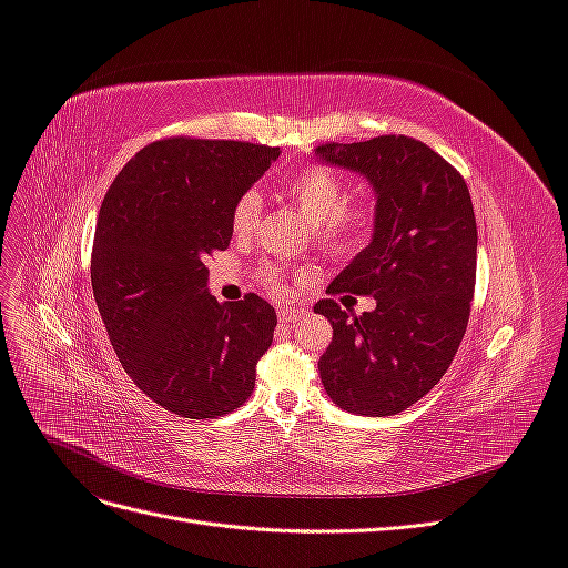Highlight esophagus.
Returning a JSON list of instances; mask_svg holds the SVG:
<instances>
[{
    "instance_id": "34e87169",
    "label": "esophagus",
    "mask_w": 568,
    "mask_h": 568,
    "mask_svg": "<svg viewBox=\"0 0 568 568\" xmlns=\"http://www.w3.org/2000/svg\"><path fill=\"white\" fill-rule=\"evenodd\" d=\"M301 311H291V307H280V322L282 324H288V322H296V320H301Z\"/></svg>"
}]
</instances>
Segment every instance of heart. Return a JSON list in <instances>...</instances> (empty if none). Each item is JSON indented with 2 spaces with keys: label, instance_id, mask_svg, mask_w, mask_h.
<instances>
[{
  "label": "heart",
  "instance_id": "b5f03b06",
  "mask_svg": "<svg viewBox=\"0 0 568 568\" xmlns=\"http://www.w3.org/2000/svg\"><path fill=\"white\" fill-rule=\"evenodd\" d=\"M284 194L313 225V242L322 253L346 257L365 246L374 225V211L365 201H348V184L336 170L326 165L301 168L286 180ZM261 213L263 196L255 189H246L232 205V232L236 236L253 234ZM261 282L270 288L282 286L284 267L277 263L265 265Z\"/></svg>",
  "mask_w": 568,
  "mask_h": 568
}]
</instances>
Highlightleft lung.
I'll return each mask as SVG.
<instances>
[{
	"label": "left lung",
	"instance_id": "left-lung-1",
	"mask_svg": "<svg viewBox=\"0 0 568 568\" xmlns=\"http://www.w3.org/2000/svg\"><path fill=\"white\" fill-rule=\"evenodd\" d=\"M326 163L367 178L374 234L329 294L374 296L372 313L315 305L334 338L320 357L329 398L353 415L388 417L415 405L448 372L467 332L476 284V217L464 178L405 134L322 144Z\"/></svg>",
	"mask_w": 568,
	"mask_h": 568
}]
</instances>
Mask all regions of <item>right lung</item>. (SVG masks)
Returning <instances> with one entry per match:
<instances>
[{"mask_svg": "<svg viewBox=\"0 0 568 568\" xmlns=\"http://www.w3.org/2000/svg\"><path fill=\"white\" fill-rule=\"evenodd\" d=\"M277 146L170 140L144 146L101 203L92 248L94 301L134 386L186 419L248 400L277 313L255 294L217 303L205 257L225 251L236 196L261 180Z\"/></svg>", "mask_w": 568, "mask_h": 568, "instance_id": "obj_1", "label": "right lung"}]
</instances>
